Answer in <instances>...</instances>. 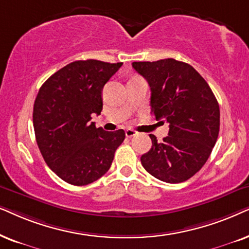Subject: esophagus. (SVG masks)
<instances>
[{
    "mask_svg": "<svg viewBox=\"0 0 249 249\" xmlns=\"http://www.w3.org/2000/svg\"><path fill=\"white\" fill-rule=\"evenodd\" d=\"M135 134H137V131L132 130V128H127V130L125 131V135H126L127 138H132V137H134Z\"/></svg>",
    "mask_w": 249,
    "mask_h": 249,
    "instance_id": "obj_1",
    "label": "esophagus"
}]
</instances>
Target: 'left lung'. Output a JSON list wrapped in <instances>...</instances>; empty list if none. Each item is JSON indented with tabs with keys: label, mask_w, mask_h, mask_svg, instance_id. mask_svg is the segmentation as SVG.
<instances>
[{
	"label": "left lung",
	"mask_w": 249,
	"mask_h": 249,
	"mask_svg": "<svg viewBox=\"0 0 249 249\" xmlns=\"http://www.w3.org/2000/svg\"><path fill=\"white\" fill-rule=\"evenodd\" d=\"M151 90V112L170 131L163 142L150 134L151 149L141 156L144 170L158 180L180 183L204 166L216 143L220 107L207 82L192 66L168 58L132 64Z\"/></svg>",
	"instance_id": "8db88e82"
}]
</instances>
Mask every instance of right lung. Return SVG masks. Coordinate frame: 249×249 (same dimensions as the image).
<instances>
[{
    "label": "right lung",
    "instance_id": "1",
    "mask_svg": "<svg viewBox=\"0 0 249 249\" xmlns=\"http://www.w3.org/2000/svg\"><path fill=\"white\" fill-rule=\"evenodd\" d=\"M123 62L78 60L46 79L35 99L33 124L45 163L65 182L86 185L110 168L125 132L95 127L102 89Z\"/></svg>",
    "mask_w": 249,
    "mask_h": 249
}]
</instances>
